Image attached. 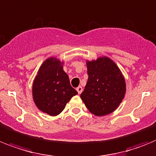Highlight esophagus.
I'll return each instance as SVG.
<instances>
[{
  "instance_id": "1",
  "label": "esophagus",
  "mask_w": 156,
  "mask_h": 156,
  "mask_svg": "<svg viewBox=\"0 0 156 156\" xmlns=\"http://www.w3.org/2000/svg\"><path fill=\"white\" fill-rule=\"evenodd\" d=\"M76 90H77V92H78V94H81V93H82V90H83V89H82V86H78V87H77Z\"/></svg>"
}]
</instances>
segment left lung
I'll use <instances>...</instances> for the list:
<instances>
[{
	"label": "left lung",
	"mask_w": 156,
	"mask_h": 156,
	"mask_svg": "<svg viewBox=\"0 0 156 156\" xmlns=\"http://www.w3.org/2000/svg\"><path fill=\"white\" fill-rule=\"evenodd\" d=\"M88 78L80 97L88 110L96 116H104L119 108L126 91L121 70L108 56L86 60Z\"/></svg>",
	"instance_id": "1"
}]
</instances>
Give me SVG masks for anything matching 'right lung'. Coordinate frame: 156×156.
I'll use <instances>...</instances> for the list:
<instances>
[{
    "mask_svg": "<svg viewBox=\"0 0 156 156\" xmlns=\"http://www.w3.org/2000/svg\"><path fill=\"white\" fill-rule=\"evenodd\" d=\"M63 63L56 57H48L41 65L34 79V102L39 110L50 116L59 115L70 99L78 94L70 86Z\"/></svg>",
    "mask_w": 156,
    "mask_h": 156,
    "instance_id": "right-lung-1",
    "label": "right lung"
}]
</instances>
